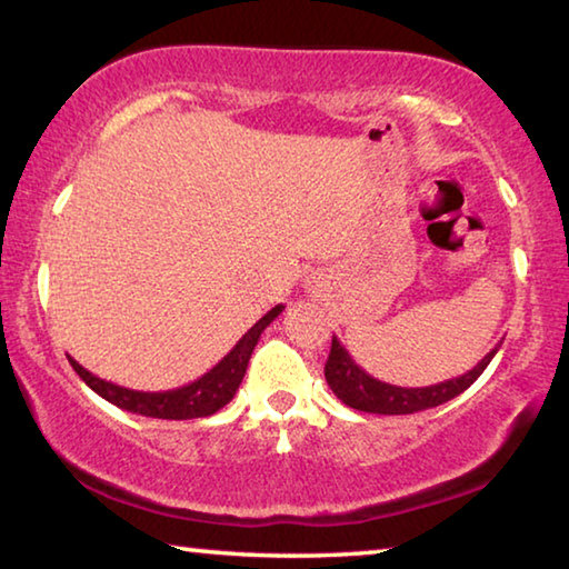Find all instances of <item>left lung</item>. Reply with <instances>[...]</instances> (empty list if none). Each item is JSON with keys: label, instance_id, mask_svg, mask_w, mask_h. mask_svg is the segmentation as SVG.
<instances>
[{"label": "left lung", "instance_id": "8db88e82", "mask_svg": "<svg viewBox=\"0 0 569 569\" xmlns=\"http://www.w3.org/2000/svg\"><path fill=\"white\" fill-rule=\"evenodd\" d=\"M499 346H502V341H499L495 349L475 366V369L461 373L457 379H447L441 383H435V387L407 389V387H393V383L369 377V373H366L361 366L351 359V353L343 349L341 341L333 336L331 353H329V361H326L323 373L331 391L346 403V407L359 409L366 413H417L423 409L439 407V403L455 399L461 391L469 389L471 383L481 377V371L487 369L489 361L495 359Z\"/></svg>", "mask_w": 569, "mask_h": 569}]
</instances>
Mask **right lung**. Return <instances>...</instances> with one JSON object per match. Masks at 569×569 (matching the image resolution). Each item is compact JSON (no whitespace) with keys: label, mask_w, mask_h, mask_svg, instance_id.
Masks as SVG:
<instances>
[{"label":"right lung","mask_w":569,"mask_h":569,"mask_svg":"<svg viewBox=\"0 0 569 569\" xmlns=\"http://www.w3.org/2000/svg\"><path fill=\"white\" fill-rule=\"evenodd\" d=\"M283 306L278 303L271 308L263 319H258L250 329L246 331L243 339H240L233 349H230L223 359H220L213 369L203 377L190 381L188 387L172 389V391H134V389H124L118 387V383L104 381L100 377H94L84 366L77 363L70 356L72 369L77 371L88 387L100 393L104 401L114 403L124 411L140 413V417H152V419H200V417H210L218 409H223L226 403L236 397V391L240 387V381L246 377L250 353H253L258 339L266 331V326H271L281 316Z\"/></svg>","instance_id":"add662e5"}]
</instances>
